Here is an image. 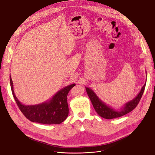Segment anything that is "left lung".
<instances>
[{"label":"left lung","mask_w":155,"mask_h":155,"mask_svg":"<svg viewBox=\"0 0 155 155\" xmlns=\"http://www.w3.org/2000/svg\"><path fill=\"white\" fill-rule=\"evenodd\" d=\"M145 85L146 82L141 90H140V93L134 99L124 104V105L119 110H116L112 107L107 105L97 97L96 93L91 89L88 87H85V88L91 102L97 114L104 119H111L125 115L134 109L138 104L140 99H141L145 90Z\"/></svg>","instance_id":"8db88e82"}]
</instances>
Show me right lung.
Returning <instances> with one entry per match:
<instances>
[{"mask_svg":"<svg viewBox=\"0 0 155 155\" xmlns=\"http://www.w3.org/2000/svg\"><path fill=\"white\" fill-rule=\"evenodd\" d=\"M10 82L14 99L22 113L30 121L43 124H59L67 119L68 115L67 97L69 91L75 85V83L62 88L48 101L35 105H24L14 93L10 75Z\"/></svg>","mask_w":155,"mask_h":155,"instance_id":"add662e5","label":"right lung"}]
</instances>
